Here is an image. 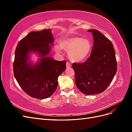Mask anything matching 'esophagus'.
I'll return each instance as SVG.
<instances>
[{
	"label": "esophagus",
	"mask_w": 132,
	"mask_h": 132,
	"mask_svg": "<svg viewBox=\"0 0 132 132\" xmlns=\"http://www.w3.org/2000/svg\"><path fill=\"white\" fill-rule=\"evenodd\" d=\"M71 66V64L70 63L67 62V63H66V67H67V68H70Z\"/></svg>",
	"instance_id": "obj_1"
}]
</instances>
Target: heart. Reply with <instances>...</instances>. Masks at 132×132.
Here are the masks:
<instances>
[{"mask_svg": "<svg viewBox=\"0 0 132 132\" xmlns=\"http://www.w3.org/2000/svg\"><path fill=\"white\" fill-rule=\"evenodd\" d=\"M59 45L64 50L69 52L68 56L70 61L75 63H80L86 60L91 52L93 43L90 39L79 36H71L63 38ZM56 50L60 51L59 47Z\"/></svg>", "mask_w": 132, "mask_h": 132, "instance_id": "obj_1", "label": "heart"}]
</instances>
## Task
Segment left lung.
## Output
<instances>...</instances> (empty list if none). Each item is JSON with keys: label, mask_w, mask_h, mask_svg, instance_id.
I'll use <instances>...</instances> for the list:
<instances>
[{"label": "left lung", "mask_w": 132, "mask_h": 132, "mask_svg": "<svg viewBox=\"0 0 132 132\" xmlns=\"http://www.w3.org/2000/svg\"><path fill=\"white\" fill-rule=\"evenodd\" d=\"M93 36L90 56L82 63H73L75 84L85 95L102 93L117 72V61L112 43L96 30L87 31Z\"/></svg>", "instance_id": "8db88e82"}]
</instances>
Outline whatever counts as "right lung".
<instances>
[{
  "instance_id": "right-lung-1",
  "label": "right lung",
  "mask_w": 132,
  "mask_h": 132,
  "mask_svg": "<svg viewBox=\"0 0 132 132\" xmlns=\"http://www.w3.org/2000/svg\"><path fill=\"white\" fill-rule=\"evenodd\" d=\"M54 39L51 29L31 32L19 41L13 65L14 77L30 96L39 99L50 97L58 86V78L66 69V61H55L48 54ZM40 58L35 64L30 54Z\"/></svg>"
}]
</instances>
